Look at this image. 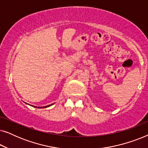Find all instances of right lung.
<instances>
[{"mask_svg":"<svg viewBox=\"0 0 148 148\" xmlns=\"http://www.w3.org/2000/svg\"><path fill=\"white\" fill-rule=\"evenodd\" d=\"M25 104H27V103H25ZM29 105H30V104H29ZM52 105H53V104H51L48 105V106H32V105H30V106H33V107H34V108H47V107H49V106H52Z\"/></svg>","mask_w":148,"mask_h":148,"instance_id":"right-lung-1","label":"right lung"}]
</instances>
